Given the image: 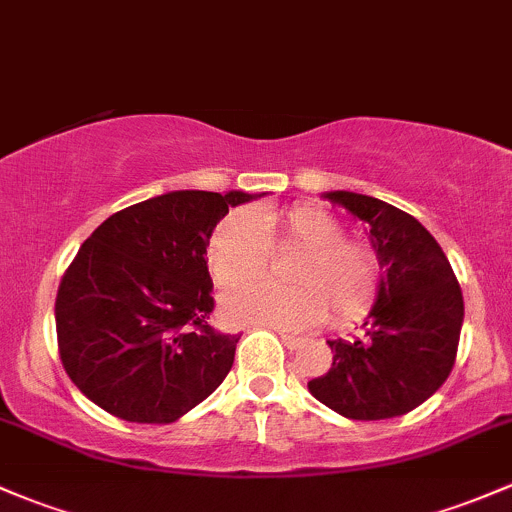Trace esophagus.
<instances>
[{"instance_id": "obj_1", "label": "esophagus", "mask_w": 512, "mask_h": 512, "mask_svg": "<svg viewBox=\"0 0 512 512\" xmlns=\"http://www.w3.org/2000/svg\"><path fill=\"white\" fill-rule=\"evenodd\" d=\"M278 337H281V342L288 347V350H295V347H300V342H303V337H298V335L278 333Z\"/></svg>"}]
</instances>
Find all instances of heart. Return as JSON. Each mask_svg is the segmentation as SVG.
<instances>
[{
    "label": "heart",
    "instance_id": "1",
    "mask_svg": "<svg viewBox=\"0 0 512 512\" xmlns=\"http://www.w3.org/2000/svg\"><path fill=\"white\" fill-rule=\"evenodd\" d=\"M273 251H300L288 268L291 288L244 283L221 298V313L236 325L303 330L330 310L355 318L377 286V258L365 244L342 239V226L325 209L300 204L286 212L234 214L209 241V266L219 286L258 278Z\"/></svg>",
    "mask_w": 512,
    "mask_h": 512
}]
</instances>
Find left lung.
Returning <instances> with one entry per match:
<instances>
[{
  "instance_id": "left-lung-1",
  "label": "left lung",
  "mask_w": 512,
  "mask_h": 512,
  "mask_svg": "<svg viewBox=\"0 0 512 512\" xmlns=\"http://www.w3.org/2000/svg\"><path fill=\"white\" fill-rule=\"evenodd\" d=\"M323 199L365 221L379 281L362 335L328 340L333 367L310 379L308 389L347 419L402 416L451 374L463 325L461 288L449 258L412 214L345 189Z\"/></svg>"
}]
</instances>
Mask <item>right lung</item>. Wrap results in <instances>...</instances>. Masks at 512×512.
Returning a JSON list of instances; mask_svg holds the SVG:
<instances>
[{
  "mask_svg": "<svg viewBox=\"0 0 512 512\" xmlns=\"http://www.w3.org/2000/svg\"><path fill=\"white\" fill-rule=\"evenodd\" d=\"M263 194L167 192L120 209L83 241L56 295V333L63 370L93 404L172 424L224 382L239 337L209 325L204 256L229 209Z\"/></svg>",
  "mask_w": 512,
  "mask_h": 512,
  "instance_id": "add662e5",
  "label": "right lung"
}]
</instances>
